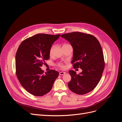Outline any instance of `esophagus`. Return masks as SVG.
Returning a JSON list of instances; mask_svg holds the SVG:
<instances>
[{"instance_id": "obj_1", "label": "esophagus", "mask_w": 122, "mask_h": 122, "mask_svg": "<svg viewBox=\"0 0 122 122\" xmlns=\"http://www.w3.org/2000/svg\"><path fill=\"white\" fill-rule=\"evenodd\" d=\"M65 73H66V72H61L60 73V75H63L64 74H65Z\"/></svg>"}]
</instances>
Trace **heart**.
I'll return each mask as SVG.
<instances>
[{
  "instance_id": "obj_1",
  "label": "heart",
  "mask_w": 122,
  "mask_h": 122,
  "mask_svg": "<svg viewBox=\"0 0 122 122\" xmlns=\"http://www.w3.org/2000/svg\"><path fill=\"white\" fill-rule=\"evenodd\" d=\"M67 45H67V44H65V45H64L63 46H62V47L65 46H67ZM54 48H55V45H53L52 46L50 47V48L49 49V54L50 55H51V54H52ZM57 66H58V67H60V68H61L62 69H64L65 68V66L62 63H61V62H59V63H58L57 64Z\"/></svg>"
}]
</instances>
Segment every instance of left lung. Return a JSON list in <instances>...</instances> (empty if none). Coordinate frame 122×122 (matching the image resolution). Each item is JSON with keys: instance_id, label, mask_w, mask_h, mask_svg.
<instances>
[{"instance_id": "obj_1", "label": "left lung", "mask_w": 122, "mask_h": 122, "mask_svg": "<svg viewBox=\"0 0 122 122\" xmlns=\"http://www.w3.org/2000/svg\"><path fill=\"white\" fill-rule=\"evenodd\" d=\"M70 43L73 49L72 64L74 69L81 68L77 74L70 70L71 80L68 83L70 90L78 95L93 90L101 79L105 62L103 50L99 41L93 35L81 32H73L61 35Z\"/></svg>"}]
</instances>
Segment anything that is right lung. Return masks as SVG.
Listing matches in <instances>:
<instances>
[{
  "mask_svg": "<svg viewBox=\"0 0 122 122\" xmlns=\"http://www.w3.org/2000/svg\"><path fill=\"white\" fill-rule=\"evenodd\" d=\"M61 35L40 34L22 42L16 54V72L20 83L28 93L42 96L50 91L59 73L41 67L49 59V49Z\"/></svg>",
  "mask_w": 122,
  "mask_h": 122,
  "instance_id": "obj_1",
  "label": "right lung"
}]
</instances>
